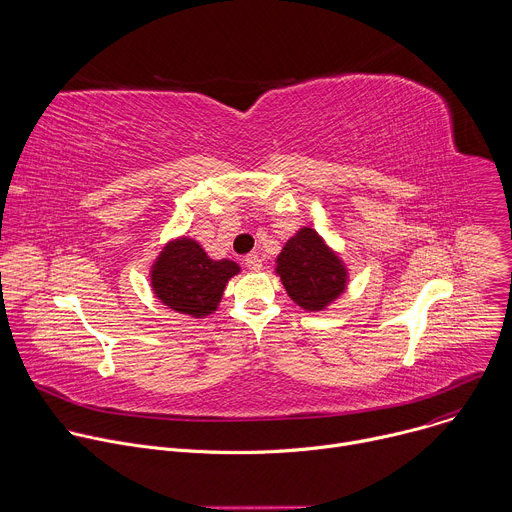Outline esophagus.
Returning <instances> with one entry per match:
<instances>
[{"label": "esophagus", "instance_id": "1", "mask_svg": "<svg viewBox=\"0 0 512 512\" xmlns=\"http://www.w3.org/2000/svg\"><path fill=\"white\" fill-rule=\"evenodd\" d=\"M245 267L251 269V271H261L263 261H261L259 255H247V257H245Z\"/></svg>", "mask_w": 512, "mask_h": 512}]
</instances>
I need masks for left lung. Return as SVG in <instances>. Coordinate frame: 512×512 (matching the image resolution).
I'll list each match as a JSON object with an SVG mask.
<instances>
[{
	"instance_id": "1",
	"label": "left lung",
	"mask_w": 512,
	"mask_h": 512,
	"mask_svg": "<svg viewBox=\"0 0 512 512\" xmlns=\"http://www.w3.org/2000/svg\"><path fill=\"white\" fill-rule=\"evenodd\" d=\"M275 273L287 296L306 312L326 310L348 285L344 261L312 227H302L283 245Z\"/></svg>"
}]
</instances>
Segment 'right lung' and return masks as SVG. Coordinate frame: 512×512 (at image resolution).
<instances>
[{
	"label": "right lung",
	"mask_w": 512,
	"mask_h": 512,
	"mask_svg": "<svg viewBox=\"0 0 512 512\" xmlns=\"http://www.w3.org/2000/svg\"><path fill=\"white\" fill-rule=\"evenodd\" d=\"M241 267L231 259H210L198 241L178 237L164 245L150 269L156 298L178 314L206 318L223 300L225 287Z\"/></svg>",
	"instance_id": "right-lung-1"
}]
</instances>
